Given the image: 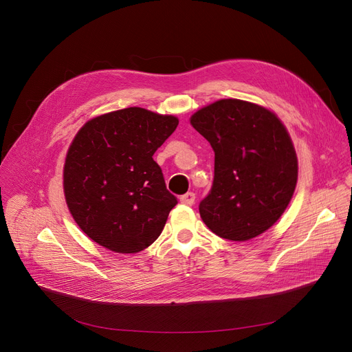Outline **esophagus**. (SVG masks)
I'll list each match as a JSON object with an SVG mask.
<instances>
[{"label":"esophagus","instance_id":"esophagus-1","mask_svg":"<svg viewBox=\"0 0 352 352\" xmlns=\"http://www.w3.org/2000/svg\"><path fill=\"white\" fill-rule=\"evenodd\" d=\"M179 200H181V204H184L186 206H192L195 204V193L193 192H188V193L182 195Z\"/></svg>","mask_w":352,"mask_h":352}]
</instances>
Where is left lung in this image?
<instances>
[{
  "label": "left lung",
  "instance_id": "8db88e82",
  "mask_svg": "<svg viewBox=\"0 0 352 352\" xmlns=\"http://www.w3.org/2000/svg\"><path fill=\"white\" fill-rule=\"evenodd\" d=\"M214 152V179L199 204L204 223L230 241L252 239L284 213L298 179L291 138L265 107L224 98L190 117Z\"/></svg>",
  "mask_w": 352,
  "mask_h": 352
}]
</instances>
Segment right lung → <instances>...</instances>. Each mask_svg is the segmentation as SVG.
Segmentation results:
<instances>
[{"label":"right lung","instance_id":"obj_1","mask_svg":"<svg viewBox=\"0 0 352 352\" xmlns=\"http://www.w3.org/2000/svg\"><path fill=\"white\" fill-rule=\"evenodd\" d=\"M178 118L129 107L87 121L64 166L68 209L80 230L117 254H136L162 234L178 204L168 192L156 150Z\"/></svg>","mask_w":352,"mask_h":352}]
</instances>
